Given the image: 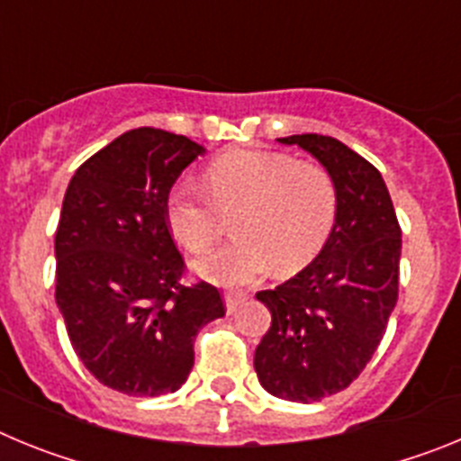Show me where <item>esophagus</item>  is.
<instances>
[{
	"mask_svg": "<svg viewBox=\"0 0 461 461\" xmlns=\"http://www.w3.org/2000/svg\"><path fill=\"white\" fill-rule=\"evenodd\" d=\"M223 300H226L228 313H233L235 309H238L240 304H242L244 300H247V293H242V291H226Z\"/></svg>",
	"mask_w": 461,
	"mask_h": 461,
	"instance_id": "1",
	"label": "esophagus"
}]
</instances>
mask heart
<instances>
[{
    "instance_id": "obj_1",
    "label": "heart",
    "mask_w": 461,
    "mask_h": 461,
    "mask_svg": "<svg viewBox=\"0 0 461 461\" xmlns=\"http://www.w3.org/2000/svg\"><path fill=\"white\" fill-rule=\"evenodd\" d=\"M205 191L189 180L170 186L166 223L185 249L203 254L233 219L238 235L198 260V272L242 286L270 272L293 275L325 249L339 214V191L328 168L288 154L240 149L205 168Z\"/></svg>"
}]
</instances>
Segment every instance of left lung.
<instances>
[{
  "label": "left lung",
  "instance_id": "obj_1",
  "mask_svg": "<svg viewBox=\"0 0 461 461\" xmlns=\"http://www.w3.org/2000/svg\"><path fill=\"white\" fill-rule=\"evenodd\" d=\"M279 142L319 158L339 191L325 249L293 279L256 293L272 313L254 353L260 385L309 404L348 388L381 344L399 295L402 228L388 186L367 158L319 133Z\"/></svg>",
  "mask_w": 461,
  "mask_h": 461
}]
</instances>
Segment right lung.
<instances>
[{"mask_svg":"<svg viewBox=\"0 0 461 461\" xmlns=\"http://www.w3.org/2000/svg\"><path fill=\"white\" fill-rule=\"evenodd\" d=\"M205 152L140 126L89 157L68 182L55 233V300L73 351L129 397L175 393L194 367L198 330L226 313L217 286L182 284L185 258L166 195Z\"/></svg>","mask_w":461,"mask_h":461,"instance_id":"add662e5","label":"right lung"}]
</instances>
